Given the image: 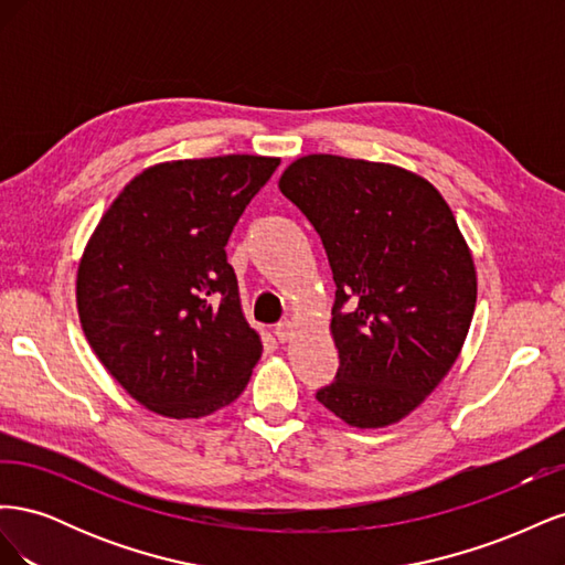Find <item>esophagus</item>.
Wrapping results in <instances>:
<instances>
[{"mask_svg": "<svg viewBox=\"0 0 565 565\" xmlns=\"http://www.w3.org/2000/svg\"><path fill=\"white\" fill-rule=\"evenodd\" d=\"M276 337H278V341H282V344H285V341L292 337V322H289V320L278 322L276 324Z\"/></svg>", "mask_w": 565, "mask_h": 565, "instance_id": "34e87169", "label": "esophagus"}]
</instances>
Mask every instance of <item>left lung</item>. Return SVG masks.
I'll return each mask as SVG.
<instances>
[{
    "label": "left lung",
    "mask_w": 565,
    "mask_h": 565,
    "mask_svg": "<svg viewBox=\"0 0 565 565\" xmlns=\"http://www.w3.org/2000/svg\"><path fill=\"white\" fill-rule=\"evenodd\" d=\"M280 191L320 235L337 285L339 370L318 403L361 429L403 419L455 365L476 306L448 202L401 167L339 156L299 158Z\"/></svg>",
    "instance_id": "obj_1"
}]
</instances>
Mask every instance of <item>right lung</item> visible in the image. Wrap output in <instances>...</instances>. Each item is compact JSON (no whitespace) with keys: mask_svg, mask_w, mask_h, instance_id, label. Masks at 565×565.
<instances>
[{"mask_svg":"<svg viewBox=\"0 0 565 565\" xmlns=\"http://www.w3.org/2000/svg\"><path fill=\"white\" fill-rule=\"evenodd\" d=\"M278 158L148 167L100 218L77 270V309L98 361L164 417H204L245 391L262 341L241 309L228 237Z\"/></svg>","mask_w":565,"mask_h":565,"instance_id":"1","label":"right lung"}]
</instances>
